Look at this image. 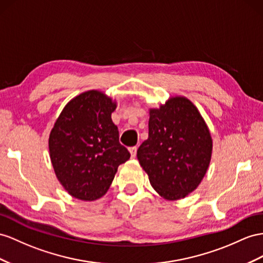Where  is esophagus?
Instances as JSON below:
<instances>
[{
  "mask_svg": "<svg viewBox=\"0 0 263 263\" xmlns=\"http://www.w3.org/2000/svg\"><path fill=\"white\" fill-rule=\"evenodd\" d=\"M137 146H132V147H130L129 149V151H130V154H131V158H136L137 157Z\"/></svg>",
  "mask_w": 263,
  "mask_h": 263,
  "instance_id": "esophagus-1",
  "label": "esophagus"
}]
</instances>
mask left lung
Returning <instances> with one entry per match:
<instances>
[{
    "mask_svg": "<svg viewBox=\"0 0 263 263\" xmlns=\"http://www.w3.org/2000/svg\"><path fill=\"white\" fill-rule=\"evenodd\" d=\"M149 138L137 157L152 187L165 200L197 189L210 164L213 141L198 107L181 96L149 109Z\"/></svg>",
    "mask_w": 263,
    "mask_h": 263,
    "instance_id": "left-lung-1",
    "label": "left lung"
}]
</instances>
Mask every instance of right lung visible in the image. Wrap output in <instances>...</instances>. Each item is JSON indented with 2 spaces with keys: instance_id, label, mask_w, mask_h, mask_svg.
Segmentation results:
<instances>
[{
  "instance_id": "1",
  "label": "right lung",
  "mask_w": 263,
  "mask_h": 263,
  "mask_svg": "<svg viewBox=\"0 0 263 263\" xmlns=\"http://www.w3.org/2000/svg\"><path fill=\"white\" fill-rule=\"evenodd\" d=\"M117 105V101L102 91H85L66 103L52 127V166L59 182L73 198H102L119 165L130 159L111 119Z\"/></svg>"
}]
</instances>
